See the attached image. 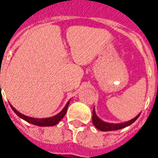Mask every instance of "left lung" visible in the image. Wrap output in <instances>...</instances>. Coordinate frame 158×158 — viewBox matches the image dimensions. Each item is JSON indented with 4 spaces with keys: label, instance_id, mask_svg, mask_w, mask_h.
Masks as SVG:
<instances>
[{
    "label": "left lung",
    "instance_id": "1",
    "mask_svg": "<svg viewBox=\"0 0 158 158\" xmlns=\"http://www.w3.org/2000/svg\"><path fill=\"white\" fill-rule=\"evenodd\" d=\"M141 113H139V115H136L135 118H133L132 120H129V121H125V122L123 123H119V124H113V123H108L103 121L102 120H101L100 118L97 115L96 111H95V108H94V110H93V124L94 125V126L98 129L99 130L101 131H110V130H121L123 128H125L130 125L131 124L135 122V120H137L139 116L140 115Z\"/></svg>",
    "mask_w": 158,
    "mask_h": 158
}]
</instances>
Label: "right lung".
Returning <instances> with one entry per match:
<instances>
[{
  "instance_id": "obj_1",
  "label": "right lung",
  "mask_w": 158,
  "mask_h": 158,
  "mask_svg": "<svg viewBox=\"0 0 158 158\" xmlns=\"http://www.w3.org/2000/svg\"><path fill=\"white\" fill-rule=\"evenodd\" d=\"M69 101H70V99H69L68 102L66 103V105L64 106V107L62 109V110L60 112H59L58 114H56L54 116H52V117H48V118H33V117H30V116H28V115H23L22 113H20L19 111L16 110L15 108L13 106H11V108H12V110H14V112L15 113L16 115H18L19 117H20L21 119H23L27 122L30 123V124H33V125H38V126H54L56 124H58L60 120H61L62 118L64 117V115L66 114V110L67 108H68V106L69 104Z\"/></svg>"
}]
</instances>
